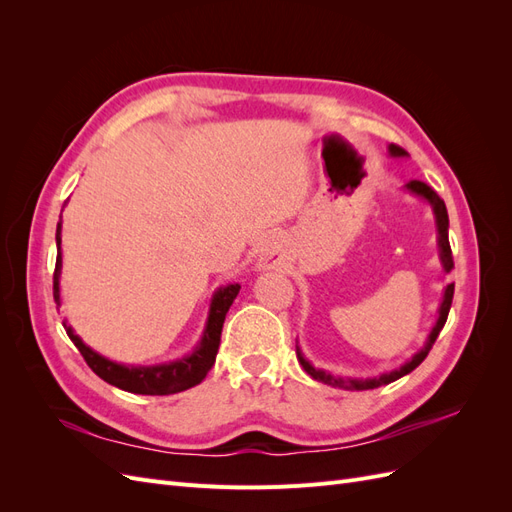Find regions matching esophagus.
<instances>
[{
    "instance_id": "esophagus-1",
    "label": "esophagus",
    "mask_w": 512,
    "mask_h": 512,
    "mask_svg": "<svg viewBox=\"0 0 512 512\" xmlns=\"http://www.w3.org/2000/svg\"><path fill=\"white\" fill-rule=\"evenodd\" d=\"M256 265L258 269H275L282 265V256L271 245H262L256 252Z\"/></svg>"
}]
</instances>
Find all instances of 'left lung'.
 <instances>
[{"instance_id": "left-lung-1", "label": "left lung", "mask_w": 512, "mask_h": 512, "mask_svg": "<svg viewBox=\"0 0 512 512\" xmlns=\"http://www.w3.org/2000/svg\"><path fill=\"white\" fill-rule=\"evenodd\" d=\"M389 156H391V158H406L408 151H404V149L397 147V145H389ZM404 188H406L410 194H414V196H418V198H423L425 203L431 205L433 218H436L438 254H440L442 269H444V273H451L455 265H453L451 243H448V213H446L444 200H442L436 192H433L427 183H423V181H416V179H414V181H408V183L404 185ZM453 292H455V284H448V286L444 288V297H442V303H440V309H438V320H436V324H433V329H431V333H429V337H427L425 346H423L421 350H418V352H414L412 359H408L404 365H399V367L393 369V371H386V374H380V376H374V378H342V376H333V374H329V371H324V369H316L312 363H309V361L305 359L299 346H297V359H299V363L303 365V369L307 371V374L312 376L314 380L324 382V384H331V386H339V389H346V391H367V389H378V386H384V384H391V382L399 380L401 376L410 374L412 369H416L418 365H421V363L425 361V356L429 354L433 342H436L440 331H442V327H444V322H446V318H448V312H451Z\"/></svg>"}]
</instances>
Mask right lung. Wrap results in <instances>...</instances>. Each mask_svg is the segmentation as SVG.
Listing matches in <instances>:
<instances>
[{"mask_svg": "<svg viewBox=\"0 0 512 512\" xmlns=\"http://www.w3.org/2000/svg\"><path fill=\"white\" fill-rule=\"evenodd\" d=\"M57 262H55V273H53V297L55 303L61 305L59 297V277H61V218L57 222ZM241 286L239 284H228L220 286L213 292V299L209 305V316L205 322L203 335H200V342L194 346L190 354L181 356L177 361H168L160 365H123L117 361L106 359L94 348H89L83 339L74 333V329L64 320V329L72 344L79 348L87 365L94 369L104 382L117 386L121 391L136 393V395H173L188 391L192 386L200 384L209 374V369L215 363V354L220 348V337L222 327L228 309L232 301L237 299Z\"/></svg>", "mask_w": 512, "mask_h": 512, "instance_id": "obj_1", "label": "right lung"}]
</instances>
